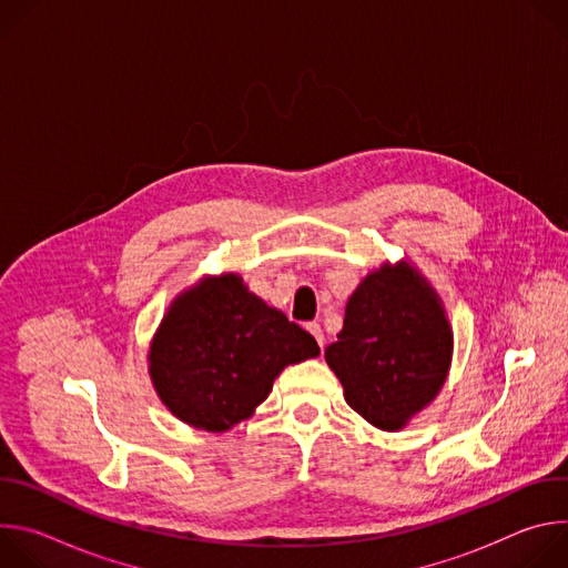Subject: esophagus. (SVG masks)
I'll use <instances>...</instances> for the list:
<instances>
[{
  "label": "esophagus",
  "mask_w": 568,
  "mask_h": 568,
  "mask_svg": "<svg viewBox=\"0 0 568 568\" xmlns=\"http://www.w3.org/2000/svg\"><path fill=\"white\" fill-rule=\"evenodd\" d=\"M307 333L318 342V346L323 348V344H326V337H323V331H321V326L318 323H307Z\"/></svg>",
  "instance_id": "obj_1"
}]
</instances>
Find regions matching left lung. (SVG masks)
Instances as JSON below:
<instances>
[{
  "mask_svg": "<svg viewBox=\"0 0 568 568\" xmlns=\"http://www.w3.org/2000/svg\"><path fill=\"white\" fill-rule=\"evenodd\" d=\"M454 355L443 298L409 261L373 270L346 303L326 362L348 407L382 432H399L440 393Z\"/></svg>",
  "mask_w": 568,
  "mask_h": 568,
  "instance_id": "left-lung-1",
  "label": "left lung"
}]
</instances>
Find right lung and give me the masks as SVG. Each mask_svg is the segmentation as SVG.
Returning a JSON list of instances; mask_svg holds the SVG:
<instances>
[{"mask_svg":"<svg viewBox=\"0 0 568 568\" xmlns=\"http://www.w3.org/2000/svg\"><path fill=\"white\" fill-rule=\"evenodd\" d=\"M316 355L310 333L226 272L171 301L148 348V373L178 420L224 434L254 416L285 366Z\"/></svg>","mask_w":568,"mask_h":568,"instance_id":"add662e5","label":"right lung"}]
</instances>
